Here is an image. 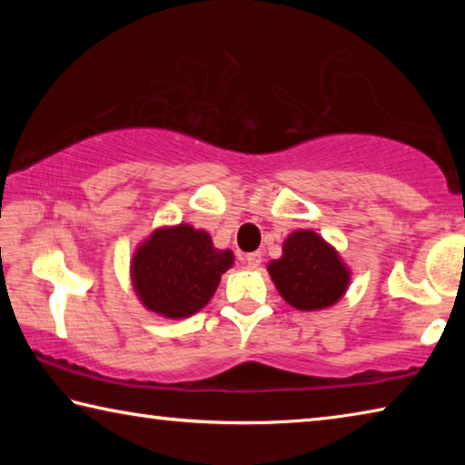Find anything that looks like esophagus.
I'll return each instance as SVG.
<instances>
[{
	"label": "esophagus",
	"instance_id": "34e87169",
	"mask_svg": "<svg viewBox=\"0 0 465 465\" xmlns=\"http://www.w3.org/2000/svg\"><path fill=\"white\" fill-rule=\"evenodd\" d=\"M243 262H246L250 269H258V266H261V262H262V254H261V252H250V254L243 256Z\"/></svg>",
	"mask_w": 465,
	"mask_h": 465
}]
</instances>
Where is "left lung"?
Returning a JSON list of instances; mask_svg holds the SVG:
<instances>
[{
  "mask_svg": "<svg viewBox=\"0 0 465 465\" xmlns=\"http://www.w3.org/2000/svg\"><path fill=\"white\" fill-rule=\"evenodd\" d=\"M269 272L282 299L303 312L334 305L349 285V271L334 248L308 230L289 235Z\"/></svg>",
  "mask_w": 465,
  "mask_h": 465,
  "instance_id": "1",
  "label": "left lung"
}]
</instances>
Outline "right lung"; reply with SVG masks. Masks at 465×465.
I'll use <instances>...</instances> for the list:
<instances>
[{
  "label": "right lung",
  "instance_id": "obj_1",
  "mask_svg": "<svg viewBox=\"0 0 465 465\" xmlns=\"http://www.w3.org/2000/svg\"><path fill=\"white\" fill-rule=\"evenodd\" d=\"M233 254L213 248L207 232L191 225L157 230L133 256V285L147 310L188 318L209 303Z\"/></svg>",
  "mask_w": 465,
  "mask_h": 465
}]
</instances>
